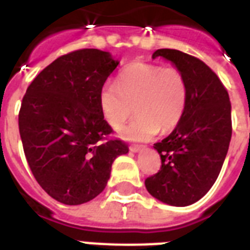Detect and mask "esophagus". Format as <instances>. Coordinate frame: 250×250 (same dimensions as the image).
<instances>
[{
  "label": "esophagus",
  "mask_w": 250,
  "mask_h": 250,
  "mask_svg": "<svg viewBox=\"0 0 250 250\" xmlns=\"http://www.w3.org/2000/svg\"><path fill=\"white\" fill-rule=\"evenodd\" d=\"M145 146L144 145H136V144H132L131 146H129V150L133 153H137V152H140V150H143Z\"/></svg>",
  "instance_id": "1"
}]
</instances>
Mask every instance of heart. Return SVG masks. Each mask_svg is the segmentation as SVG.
Masks as SVG:
<instances>
[{
    "label": "heart",
    "mask_w": 250,
    "mask_h": 250,
    "mask_svg": "<svg viewBox=\"0 0 250 250\" xmlns=\"http://www.w3.org/2000/svg\"><path fill=\"white\" fill-rule=\"evenodd\" d=\"M188 101L186 78L178 68L137 62L118 75L117 83L106 84L100 105L106 122L119 128L136 110L122 136L146 141L162 131H170L182 121Z\"/></svg>",
    "instance_id": "1"
}]
</instances>
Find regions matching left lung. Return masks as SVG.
<instances>
[{"mask_svg":"<svg viewBox=\"0 0 250 250\" xmlns=\"http://www.w3.org/2000/svg\"><path fill=\"white\" fill-rule=\"evenodd\" d=\"M186 78L188 101L182 121L154 144L161 170L145 179L153 197L172 206H188L204 197L217 180L232 135L229 92L217 74L196 57L175 49H158Z\"/></svg>","mask_w":250,"mask_h":250,"instance_id":"obj_1","label":"left lung"}]
</instances>
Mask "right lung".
Returning a JSON list of instances; mask_svg holds the SVG:
<instances>
[{"label":"right lung","instance_id":"add662e5","mask_svg":"<svg viewBox=\"0 0 250 250\" xmlns=\"http://www.w3.org/2000/svg\"><path fill=\"white\" fill-rule=\"evenodd\" d=\"M119 62L98 49L57 58L32 80L19 110L25 158L41 188L80 205L105 189L114 160L128 153L104 119L100 94Z\"/></svg>","mask_w":250,"mask_h":250}]
</instances>
